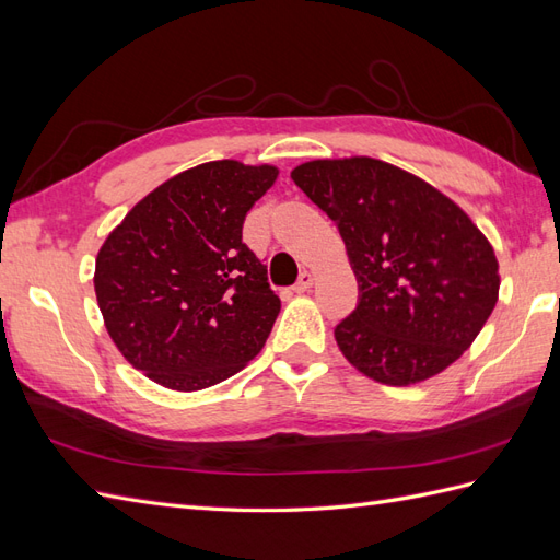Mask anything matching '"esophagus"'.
I'll return each mask as SVG.
<instances>
[{"mask_svg": "<svg viewBox=\"0 0 560 560\" xmlns=\"http://www.w3.org/2000/svg\"><path fill=\"white\" fill-rule=\"evenodd\" d=\"M312 281H314V277L310 275V271H303V275H300V279H298V283L293 285V291L295 293H305L307 289H312Z\"/></svg>", "mask_w": 560, "mask_h": 560, "instance_id": "obj_1", "label": "esophagus"}]
</instances>
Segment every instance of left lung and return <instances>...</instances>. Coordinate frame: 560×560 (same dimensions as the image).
Listing matches in <instances>:
<instances>
[{"label": "left lung", "mask_w": 560, "mask_h": 560, "mask_svg": "<svg viewBox=\"0 0 560 560\" xmlns=\"http://www.w3.org/2000/svg\"><path fill=\"white\" fill-rule=\"evenodd\" d=\"M291 177L336 222L360 285L334 331L348 362L385 385L419 383L456 362L499 295L494 250L468 214L376 158L312 161Z\"/></svg>", "instance_id": "1"}]
</instances>
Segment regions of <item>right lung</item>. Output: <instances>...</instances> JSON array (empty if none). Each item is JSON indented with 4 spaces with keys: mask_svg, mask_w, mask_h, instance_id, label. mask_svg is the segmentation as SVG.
Wrapping results in <instances>:
<instances>
[{
    "mask_svg": "<svg viewBox=\"0 0 560 560\" xmlns=\"http://www.w3.org/2000/svg\"><path fill=\"white\" fill-rule=\"evenodd\" d=\"M279 175L212 161L179 172L125 214L96 255L94 291L122 357L172 390H203L262 350L281 300L243 243Z\"/></svg>",
    "mask_w": 560,
    "mask_h": 560,
    "instance_id": "obj_1",
    "label": "right lung"
}]
</instances>
